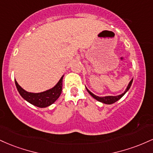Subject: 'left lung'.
Instances as JSON below:
<instances>
[{
  "mask_svg": "<svg viewBox=\"0 0 153 153\" xmlns=\"http://www.w3.org/2000/svg\"><path fill=\"white\" fill-rule=\"evenodd\" d=\"M132 81H133V79H131L130 80V82H129V83L128 84L127 88H126L125 91H124V93L120 95H118V96H96V95L93 94L92 92H91L90 91L88 90V89L86 88V90L89 93V94L91 95V96H92L94 99H95L96 100H97V101H99V102H101L103 103H105V104H112V103L117 102V101H119V99H121V98L123 96H124V94H126V93L128 91H129V89L130 88L131 85V83H132Z\"/></svg>",
  "mask_w": 153,
  "mask_h": 153,
  "instance_id": "1",
  "label": "left lung"
}]
</instances>
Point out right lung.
<instances>
[{
  "label": "right lung",
  "mask_w": 153,
  "mask_h": 153,
  "mask_svg": "<svg viewBox=\"0 0 153 153\" xmlns=\"http://www.w3.org/2000/svg\"><path fill=\"white\" fill-rule=\"evenodd\" d=\"M63 77L64 75L61 77L58 82L53 88L41 93L28 92L23 89L16 80L15 84L19 94L22 96L23 99L35 106L39 107V108H45L55 102L60 96L62 90Z\"/></svg>",
  "instance_id": "right-lung-1"
}]
</instances>
